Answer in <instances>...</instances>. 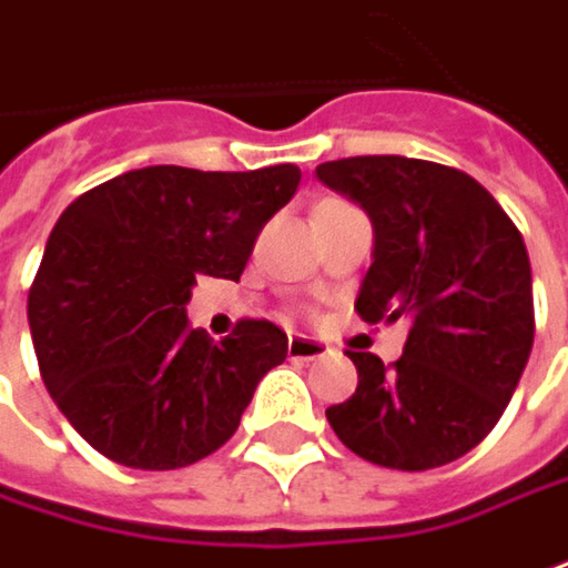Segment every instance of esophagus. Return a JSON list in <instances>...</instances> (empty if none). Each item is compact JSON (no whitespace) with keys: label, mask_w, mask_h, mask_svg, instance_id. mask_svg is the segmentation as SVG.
<instances>
[{"label":"esophagus","mask_w":568,"mask_h":568,"mask_svg":"<svg viewBox=\"0 0 568 568\" xmlns=\"http://www.w3.org/2000/svg\"><path fill=\"white\" fill-rule=\"evenodd\" d=\"M328 353V346L322 344V341H315V337H303V334H296L287 341V356L291 359H303V363H310V359H318V356H325Z\"/></svg>","instance_id":"obj_1"}]
</instances>
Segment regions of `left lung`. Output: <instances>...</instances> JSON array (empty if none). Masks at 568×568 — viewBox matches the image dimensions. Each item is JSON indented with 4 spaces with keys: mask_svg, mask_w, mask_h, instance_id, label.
<instances>
[{
    "mask_svg": "<svg viewBox=\"0 0 568 568\" xmlns=\"http://www.w3.org/2000/svg\"><path fill=\"white\" fill-rule=\"evenodd\" d=\"M315 178L365 209L372 268L363 322L409 318L397 363L349 353L356 394L328 406L334 435L375 466L425 471L478 447L500 422L535 341L519 227L466 171L406 155H353Z\"/></svg>",
    "mask_w": 568,
    "mask_h": 568,
    "instance_id": "obj_1",
    "label": "left lung"
}]
</instances>
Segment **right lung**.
Here are the masks:
<instances>
[{
  "label": "right lung",
  "instance_id": "add662e5",
  "mask_svg": "<svg viewBox=\"0 0 568 568\" xmlns=\"http://www.w3.org/2000/svg\"><path fill=\"white\" fill-rule=\"evenodd\" d=\"M296 186V165H150L64 209L27 318L45 390L93 450L165 471L237 432L256 384L287 359V334L243 318L212 344L186 325L184 306L196 275H243L258 231Z\"/></svg>",
  "mask_w": 568,
  "mask_h": 568
}]
</instances>
